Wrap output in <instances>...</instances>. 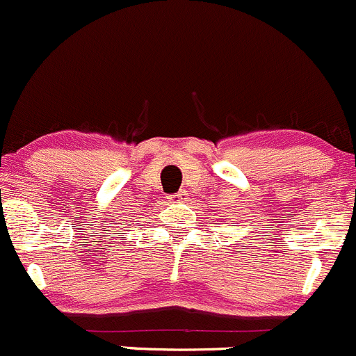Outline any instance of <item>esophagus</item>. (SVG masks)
Segmentation results:
<instances>
[{
  "label": "esophagus",
  "mask_w": 356,
  "mask_h": 356,
  "mask_svg": "<svg viewBox=\"0 0 356 356\" xmlns=\"http://www.w3.org/2000/svg\"><path fill=\"white\" fill-rule=\"evenodd\" d=\"M171 200H173V202H185V200H186V192L179 190L177 195H171Z\"/></svg>",
  "instance_id": "obj_1"
}]
</instances>
